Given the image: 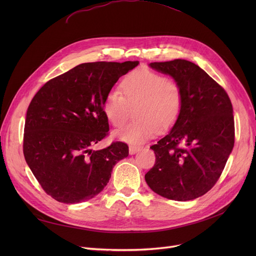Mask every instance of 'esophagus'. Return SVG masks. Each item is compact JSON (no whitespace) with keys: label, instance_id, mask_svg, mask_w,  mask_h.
I'll use <instances>...</instances> for the list:
<instances>
[{"label":"esophagus","instance_id":"1","mask_svg":"<svg viewBox=\"0 0 256 256\" xmlns=\"http://www.w3.org/2000/svg\"><path fill=\"white\" fill-rule=\"evenodd\" d=\"M140 147H138V146H132V145H130V147H128V152H130V154H137L138 152H140Z\"/></svg>","mask_w":256,"mask_h":256}]
</instances>
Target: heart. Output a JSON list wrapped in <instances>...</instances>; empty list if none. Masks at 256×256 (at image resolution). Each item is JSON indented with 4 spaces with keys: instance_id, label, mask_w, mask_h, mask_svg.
<instances>
[{
    "instance_id": "1",
    "label": "heart",
    "mask_w": 256,
    "mask_h": 256,
    "mask_svg": "<svg viewBox=\"0 0 256 256\" xmlns=\"http://www.w3.org/2000/svg\"><path fill=\"white\" fill-rule=\"evenodd\" d=\"M120 91L113 90L102 102L106 119L119 128L128 120L130 106L136 108L137 121L114 132L115 139L130 144H141L160 130L176 122L184 104L182 87L176 80L142 67L128 74L120 83Z\"/></svg>"
}]
</instances>
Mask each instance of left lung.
<instances>
[{
  "mask_svg": "<svg viewBox=\"0 0 256 256\" xmlns=\"http://www.w3.org/2000/svg\"><path fill=\"white\" fill-rule=\"evenodd\" d=\"M150 66L180 84L184 104L171 130L150 146L156 164L145 180L165 198L193 200L217 182L232 152V104L225 90L193 62L176 59Z\"/></svg>",
  "mask_w": 256,
  "mask_h": 256,
  "instance_id": "obj_1",
  "label": "left lung"
}]
</instances>
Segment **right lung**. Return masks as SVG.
Segmentation results:
<instances>
[{
    "label": "right lung",
    "instance_id": "add662e5",
    "mask_svg": "<svg viewBox=\"0 0 256 256\" xmlns=\"http://www.w3.org/2000/svg\"><path fill=\"white\" fill-rule=\"evenodd\" d=\"M139 61L80 64L50 80L26 111L24 156L46 194L63 204H78L100 193L128 146L114 142L92 150L106 137L109 122L102 102L120 76Z\"/></svg>",
    "mask_w": 256,
    "mask_h": 256
}]
</instances>
